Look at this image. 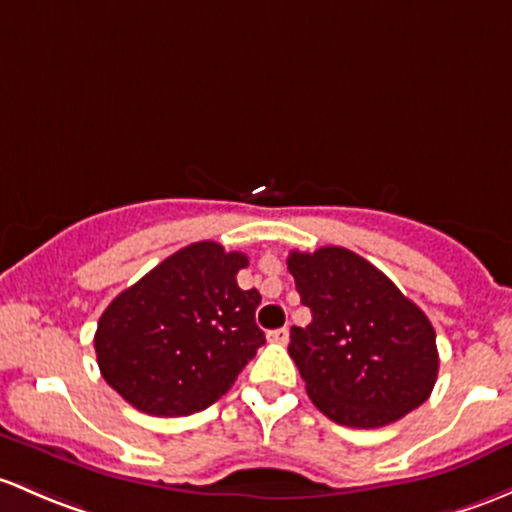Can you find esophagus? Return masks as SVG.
Here are the masks:
<instances>
[{
	"label": "esophagus",
	"mask_w": 512,
	"mask_h": 512,
	"mask_svg": "<svg viewBox=\"0 0 512 512\" xmlns=\"http://www.w3.org/2000/svg\"><path fill=\"white\" fill-rule=\"evenodd\" d=\"M267 338H270L272 343H287L289 328L287 326H284V328H274V331L267 333Z\"/></svg>",
	"instance_id": "34e87169"
}]
</instances>
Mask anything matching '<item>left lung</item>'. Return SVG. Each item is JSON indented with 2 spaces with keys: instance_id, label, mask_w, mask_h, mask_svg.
Here are the masks:
<instances>
[{
  "instance_id": "1",
  "label": "left lung",
  "mask_w": 512,
  "mask_h": 512,
  "mask_svg": "<svg viewBox=\"0 0 512 512\" xmlns=\"http://www.w3.org/2000/svg\"><path fill=\"white\" fill-rule=\"evenodd\" d=\"M287 267L311 309V324L289 331V355L328 419L378 429L432 395L437 333L378 267L346 247L294 250Z\"/></svg>"
}]
</instances>
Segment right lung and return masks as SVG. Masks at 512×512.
Wrapping results in <instances>:
<instances>
[{"label":"right lung","instance_id":"obj_1","mask_svg":"<svg viewBox=\"0 0 512 512\" xmlns=\"http://www.w3.org/2000/svg\"><path fill=\"white\" fill-rule=\"evenodd\" d=\"M242 252L211 240L166 257L102 311L95 353L105 383L139 412L186 417L211 407L255 358L257 289H240Z\"/></svg>","mask_w":512,"mask_h":512}]
</instances>
